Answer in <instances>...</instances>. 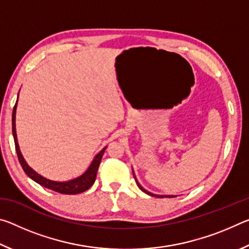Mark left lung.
<instances>
[{
	"label": "left lung",
	"instance_id": "1",
	"mask_svg": "<svg viewBox=\"0 0 249 249\" xmlns=\"http://www.w3.org/2000/svg\"><path fill=\"white\" fill-rule=\"evenodd\" d=\"M133 175H134V171H133ZM134 178H135V181H136L138 188H140L142 192L147 193V195H148V196H156V197H165V196H167V197H174V196H158V195H153V193H150V192H148L147 190H145V189L142 188L140 183H138V181H137V179H136V177H135V175H134Z\"/></svg>",
	"mask_w": 249,
	"mask_h": 249
}]
</instances>
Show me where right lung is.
<instances>
[{"mask_svg": "<svg viewBox=\"0 0 249 249\" xmlns=\"http://www.w3.org/2000/svg\"><path fill=\"white\" fill-rule=\"evenodd\" d=\"M16 105H18V102H16L14 105L13 115H12V130H13V137H14L16 153H18L19 163H20V166H22L23 170L25 171V174H26L29 178L33 179L35 182H37L38 184L43 185V187L47 188V189H50V190H53V191H56L58 193H62V195H78V193H82L84 191H87L89 188H91L92 184H93L95 181L96 172H98L101 159H102V156H103L104 150L107 147H104V148L95 156L94 159L92 160L90 167L87 169V171L84 172L83 175L78 177V178L69 180V181H65V182H58V181L46 179L43 176L37 174L35 170H33L32 168L27 165V162L25 161L22 153H20L19 146L18 142V136H16V128H15Z\"/></svg>", "mask_w": 249, "mask_h": 249, "instance_id": "add662e5", "label": "right lung"}]
</instances>
